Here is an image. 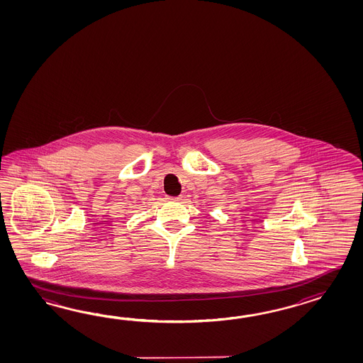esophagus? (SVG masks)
Listing matches in <instances>:
<instances>
[{"label": "esophagus", "mask_w": 363, "mask_h": 363, "mask_svg": "<svg viewBox=\"0 0 363 363\" xmlns=\"http://www.w3.org/2000/svg\"><path fill=\"white\" fill-rule=\"evenodd\" d=\"M169 200L182 201L183 200V197H182V196H179V197H169Z\"/></svg>", "instance_id": "obj_1"}]
</instances>
